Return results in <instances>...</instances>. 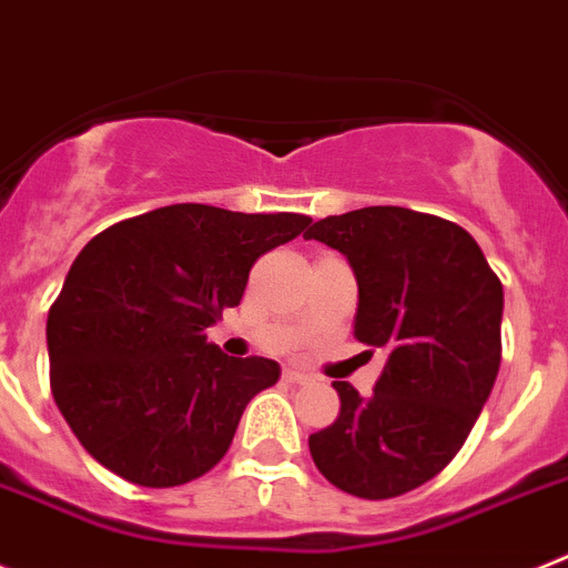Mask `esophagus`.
<instances>
[{
	"mask_svg": "<svg viewBox=\"0 0 568 568\" xmlns=\"http://www.w3.org/2000/svg\"><path fill=\"white\" fill-rule=\"evenodd\" d=\"M283 377H285V383H294V386H305V383H312V374L297 372V368H285Z\"/></svg>",
	"mask_w": 568,
	"mask_h": 568,
	"instance_id": "obj_1",
	"label": "esophagus"
}]
</instances>
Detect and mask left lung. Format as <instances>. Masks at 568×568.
<instances>
[{"label": "left lung", "mask_w": 568, "mask_h": 568, "mask_svg": "<svg viewBox=\"0 0 568 568\" xmlns=\"http://www.w3.org/2000/svg\"><path fill=\"white\" fill-rule=\"evenodd\" d=\"M305 240L348 260L359 291L354 337L386 352L368 397L334 383L339 417L308 437L312 457L348 495H406L455 460L489 400L503 285L466 229L397 205L325 216Z\"/></svg>", "instance_id": "8db88e82"}]
</instances>
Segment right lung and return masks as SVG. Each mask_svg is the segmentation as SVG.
<instances>
[{"instance_id":"right-lung-1","label":"right lung","mask_w":568,"mask_h":568,"mask_svg":"<svg viewBox=\"0 0 568 568\" xmlns=\"http://www.w3.org/2000/svg\"><path fill=\"white\" fill-rule=\"evenodd\" d=\"M312 216L180 202L79 251L48 312L51 392L88 455L148 489L223 460L245 406L280 366L229 357L205 328L243 300L251 265Z\"/></svg>"}]
</instances>
